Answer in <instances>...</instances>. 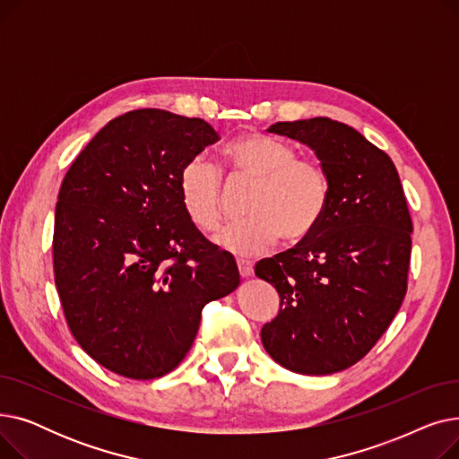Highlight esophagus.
Returning a JSON list of instances; mask_svg holds the SVG:
<instances>
[{
  "label": "esophagus",
  "instance_id": "1",
  "mask_svg": "<svg viewBox=\"0 0 459 459\" xmlns=\"http://www.w3.org/2000/svg\"><path fill=\"white\" fill-rule=\"evenodd\" d=\"M238 270H239V275H242L244 279L251 277L253 275V262H249V260H238Z\"/></svg>",
  "mask_w": 459,
  "mask_h": 459
}]
</instances>
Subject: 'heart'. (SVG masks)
I'll return each instance as SVG.
<instances>
[{"label":"heart","instance_id":"obj_1","mask_svg":"<svg viewBox=\"0 0 459 459\" xmlns=\"http://www.w3.org/2000/svg\"><path fill=\"white\" fill-rule=\"evenodd\" d=\"M296 156L292 144L260 132L227 144L230 178L255 180V187L246 206L249 217L217 232V246L251 256L268 249L279 234L284 242L298 244L320 227L329 204V178L318 161ZM178 197L187 220L199 230L210 232L221 223L223 182L208 160L195 156L182 165Z\"/></svg>","mask_w":459,"mask_h":459}]
</instances>
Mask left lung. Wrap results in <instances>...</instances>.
<instances>
[{
  "label": "left lung",
  "mask_w": 459,
  "mask_h": 459,
  "mask_svg": "<svg viewBox=\"0 0 459 459\" xmlns=\"http://www.w3.org/2000/svg\"><path fill=\"white\" fill-rule=\"evenodd\" d=\"M268 132L307 144L331 191L315 232L256 264L281 298L260 339L288 370L341 372L372 350L407 290L413 223L400 177L387 154L339 120L301 118Z\"/></svg>",
  "instance_id": "1"
}]
</instances>
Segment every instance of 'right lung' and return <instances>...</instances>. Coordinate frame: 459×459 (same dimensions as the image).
<instances>
[{"instance_id": "right-lung-1", "label": "right lung", "mask_w": 459, "mask_h": 459, "mask_svg": "<svg viewBox=\"0 0 459 459\" xmlns=\"http://www.w3.org/2000/svg\"><path fill=\"white\" fill-rule=\"evenodd\" d=\"M217 139L203 118L128 111L87 143L63 178L57 294L78 344L118 376L175 370L204 305L239 284L234 258L191 225L178 197L182 165Z\"/></svg>"}]
</instances>
